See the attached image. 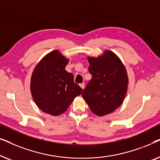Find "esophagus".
Here are the masks:
<instances>
[{"label": "esophagus", "mask_w": 160, "mask_h": 160, "mask_svg": "<svg viewBox=\"0 0 160 160\" xmlns=\"http://www.w3.org/2000/svg\"><path fill=\"white\" fill-rule=\"evenodd\" d=\"M79 86L81 87V88H82L83 89H84V87H85V84H84V83H82V84H79Z\"/></svg>", "instance_id": "34e87169"}]
</instances>
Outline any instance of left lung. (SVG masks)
Here are the masks:
<instances>
[{
  "label": "left lung",
  "mask_w": 160,
  "mask_h": 160,
  "mask_svg": "<svg viewBox=\"0 0 160 160\" xmlns=\"http://www.w3.org/2000/svg\"><path fill=\"white\" fill-rule=\"evenodd\" d=\"M87 59L92 77L82 97L90 110L102 117L113 112L123 102L128 88V73L119 57L110 50Z\"/></svg>",
  "instance_id": "obj_1"
}]
</instances>
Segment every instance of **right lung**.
<instances>
[{
	"label": "right lung",
	"instance_id": "1",
	"mask_svg": "<svg viewBox=\"0 0 160 160\" xmlns=\"http://www.w3.org/2000/svg\"><path fill=\"white\" fill-rule=\"evenodd\" d=\"M69 59L53 50L39 61L30 78V91L36 106L44 113L59 116L67 111L83 89L65 71Z\"/></svg>",
	"mask_w": 160,
	"mask_h": 160
}]
</instances>
